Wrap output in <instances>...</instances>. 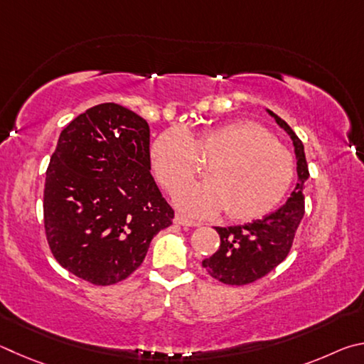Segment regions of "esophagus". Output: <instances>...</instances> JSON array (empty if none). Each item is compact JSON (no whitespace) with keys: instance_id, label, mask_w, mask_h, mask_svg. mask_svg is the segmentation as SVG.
Segmentation results:
<instances>
[{"instance_id":"34e87169","label":"esophagus","mask_w":364,"mask_h":364,"mask_svg":"<svg viewBox=\"0 0 364 364\" xmlns=\"http://www.w3.org/2000/svg\"><path fill=\"white\" fill-rule=\"evenodd\" d=\"M174 224H177V225H182V227H198V225H200L198 222L188 220L187 218H183V215H181V214H176V218H174Z\"/></svg>"}]
</instances>
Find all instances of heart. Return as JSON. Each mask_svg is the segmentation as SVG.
<instances>
[{"label":"heart","instance_id":"b5f03b06","mask_svg":"<svg viewBox=\"0 0 364 364\" xmlns=\"http://www.w3.org/2000/svg\"><path fill=\"white\" fill-rule=\"evenodd\" d=\"M153 169L168 193H174L208 163V181L190 183L176 205L193 218H213L227 209L233 220H254L272 213L294 181V159L265 127L233 121L188 134L174 127L155 139Z\"/></svg>","mask_w":364,"mask_h":364}]
</instances>
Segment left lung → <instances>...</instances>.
I'll list each match as a JSON object with an SVG mask.
<instances>
[{"instance_id":"left-lung-1","label":"left lung","mask_w":364,"mask_h":364,"mask_svg":"<svg viewBox=\"0 0 364 364\" xmlns=\"http://www.w3.org/2000/svg\"><path fill=\"white\" fill-rule=\"evenodd\" d=\"M267 112L292 140L299 182L288 201L265 218L247 222L245 225L215 227L220 237V246L211 257L203 260V267L214 279L224 284L243 286L254 283L282 264L291 251L296 230L305 213L302 192L310 174L304 144L284 119L270 110Z\"/></svg>"}]
</instances>
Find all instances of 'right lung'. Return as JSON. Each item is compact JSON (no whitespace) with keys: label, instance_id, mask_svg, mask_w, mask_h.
<instances>
[{"label":"right lung","instance_id":"obj_1","mask_svg":"<svg viewBox=\"0 0 364 364\" xmlns=\"http://www.w3.org/2000/svg\"><path fill=\"white\" fill-rule=\"evenodd\" d=\"M44 230L63 269L110 286L144 262L174 211L150 174V127L118 104H100L60 132L44 183Z\"/></svg>","mask_w":364,"mask_h":364}]
</instances>
